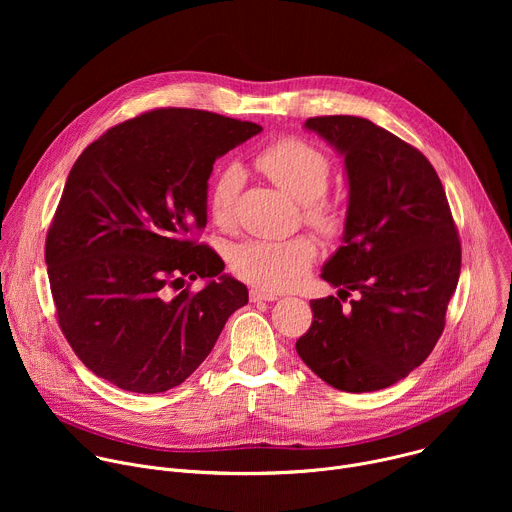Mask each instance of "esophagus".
Instances as JSON below:
<instances>
[{
  "label": "esophagus",
  "mask_w": 512,
  "mask_h": 512,
  "mask_svg": "<svg viewBox=\"0 0 512 512\" xmlns=\"http://www.w3.org/2000/svg\"><path fill=\"white\" fill-rule=\"evenodd\" d=\"M249 298H251V302H275V300H279V296L273 294V291L259 289V287H251Z\"/></svg>",
  "instance_id": "34e87169"
}]
</instances>
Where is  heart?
I'll use <instances>...</instances> for the list:
<instances>
[{
	"label": "heart",
	"instance_id": "obj_1",
	"mask_svg": "<svg viewBox=\"0 0 512 512\" xmlns=\"http://www.w3.org/2000/svg\"><path fill=\"white\" fill-rule=\"evenodd\" d=\"M257 170L275 186L304 202L306 221L326 237L344 231V210L324 194L332 178V160L318 145L285 135L261 148L255 156ZM243 170L231 164L216 174L208 190V214L216 227H231L237 216ZM318 245L310 235L289 239H247L231 247L229 263L237 277L269 291L296 287L312 269Z\"/></svg>",
	"mask_w": 512,
	"mask_h": 512
}]
</instances>
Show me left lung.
I'll use <instances>...</instances> for the list:
<instances>
[{
    "mask_svg": "<svg viewBox=\"0 0 512 512\" xmlns=\"http://www.w3.org/2000/svg\"><path fill=\"white\" fill-rule=\"evenodd\" d=\"M306 127L344 156L350 196L344 245L322 271L342 289L310 302L314 320L296 350L334 389L379 391L419 367L446 328L458 227L440 176L411 143L352 115L310 117Z\"/></svg>",
    "mask_w": 512,
    "mask_h": 512,
    "instance_id": "left-lung-1",
    "label": "left lung"
}]
</instances>
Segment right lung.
Listing matches in <instances>:
<instances>
[{"instance_id":"1","label":"right lung","mask_w":512,"mask_h":512,"mask_svg":"<svg viewBox=\"0 0 512 512\" xmlns=\"http://www.w3.org/2000/svg\"><path fill=\"white\" fill-rule=\"evenodd\" d=\"M259 131L210 111L152 109L109 127L72 166L44 257L58 326L97 377L164 393L249 302L196 235L212 164ZM194 278L209 283L192 292Z\"/></svg>"}]
</instances>
